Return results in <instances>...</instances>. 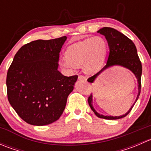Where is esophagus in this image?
<instances>
[{
  "label": "esophagus",
  "instance_id": "1",
  "mask_svg": "<svg viewBox=\"0 0 151 151\" xmlns=\"http://www.w3.org/2000/svg\"><path fill=\"white\" fill-rule=\"evenodd\" d=\"M78 79L80 80H83V81H86L87 80V77H85L84 76H82V75H79Z\"/></svg>",
  "mask_w": 151,
  "mask_h": 151
}]
</instances>
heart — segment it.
<instances>
[{"instance_id": "obj_1", "label": "heart", "mask_w": 151, "mask_h": 151, "mask_svg": "<svg viewBox=\"0 0 151 151\" xmlns=\"http://www.w3.org/2000/svg\"><path fill=\"white\" fill-rule=\"evenodd\" d=\"M106 52L107 44L105 39L94 36L70 45L66 51V57L60 59L59 64L68 71L83 66L85 72L94 74L102 68Z\"/></svg>"}]
</instances>
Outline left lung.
<instances>
[{
	"label": "left lung",
	"instance_id": "1",
	"mask_svg": "<svg viewBox=\"0 0 151 151\" xmlns=\"http://www.w3.org/2000/svg\"><path fill=\"white\" fill-rule=\"evenodd\" d=\"M98 33L100 34L104 35L107 41L108 46L109 49V56H108L107 62L104 68L99 71L97 74L88 79V82L93 83L95 81L99 75L106 69L109 68V67L114 66H123L124 68H128L130 70L136 78L137 79L138 83V94L137 96L134 104L131 106L127 112L124 115L121 116H107V115H100L99 113L96 111L93 106V96L91 94L88 97V104L90 107L95 113L97 117L100 118H104L106 120H117L126 117L129 112H131L132 109L133 108L136 101L139 99V94L141 91V76H142V63L137 55V50L136 46L131 39H129L127 36H125L122 33L119 32L118 30L112 28L108 27H104L99 30Z\"/></svg>",
	"mask_w": 151,
	"mask_h": 151
}]
</instances>
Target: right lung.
Returning <instances> with one entry per match:
<instances>
[{
  "label": "right lung",
  "instance_id": "1",
  "mask_svg": "<svg viewBox=\"0 0 151 151\" xmlns=\"http://www.w3.org/2000/svg\"><path fill=\"white\" fill-rule=\"evenodd\" d=\"M67 37L33 41L23 45L7 72L8 100L17 115L33 126L55 122L63 114L77 76L58 70L59 55Z\"/></svg>",
  "mask_w": 151,
  "mask_h": 151
}]
</instances>
